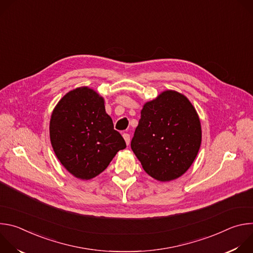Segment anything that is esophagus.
Masks as SVG:
<instances>
[{
	"mask_svg": "<svg viewBox=\"0 0 253 253\" xmlns=\"http://www.w3.org/2000/svg\"><path fill=\"white\" fill-rule=\"evenodd\" d=\"M123 138H124V140H125L127 145H129V143H130V135H129L128 133H124V134H123Z\"/></svg>",
	"mask_w": 253,
	"mask_h": 253,
	"instance_id": "34e87169",
	"label": "esophagus"
}]
</instances>
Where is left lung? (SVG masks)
Returning <instances> with one entry per match:
<instances>
[{
    "instance_id": "left-lung-1",
    "label": "left lung",
    "mask_w": 253,
    "mask_h": 253,
    "mask_svg": "<svg viewBox=\"0 0 253 253\" xmlns=\"http://www.w3.org/2000/svg\"><path fill=\"white\" fill-rule=\"evenodd\" d=\"M201 144V125L191 102L173 90L146 102L131 141L145 172L166 182L183 175Z\"/></svg>"
}]
</instances>
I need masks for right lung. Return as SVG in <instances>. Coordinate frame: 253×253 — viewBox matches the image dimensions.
<instances>
[{"label":"right lung","instance_id":"right-lung-1","mask_svg":"<svg viewBox=\"0 0 253 253\" xmlns=\"http://www.w3.org/2000/svg\"><path fill=\"white\" fill-rule=\"evenodd\" d=\"M50 139L62 165L82 180L99 175L126 148L105 111L104 98L88 87L72 90L58 102L50 120Z\"/></svg>","mask_w":253,"mask_h":253}]
</instances>
